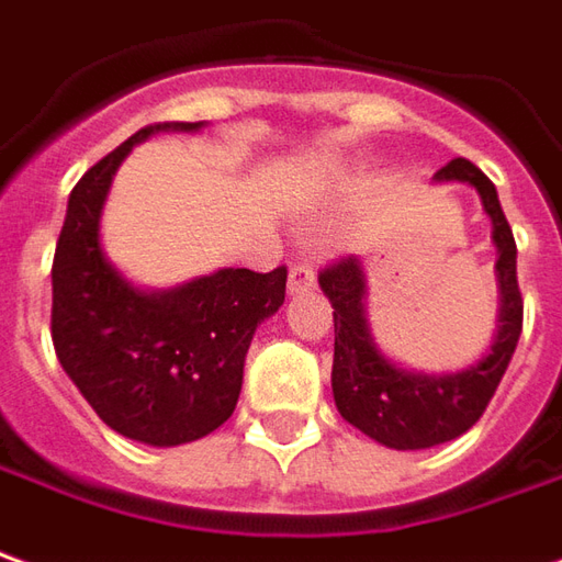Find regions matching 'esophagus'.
Wrapping results in <instances>:
<instances>
[{"mask_svg": "<svg viewBox=\"0 0 562 562\" xmlns=\"http://www.w3.org/2000/svg\"><path fill=\"white\" fill-rule=\"evenodd\" d=\"M313 285H316V270L310 268V265H304V261L292 265V270H289V292L292 294L310 292Z\"/></svg>", "mask_w": 562, "mask_h": 562, "instance_id": "obj_1", "label": "esophagus"}]
</instances>
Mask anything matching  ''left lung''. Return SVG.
I'll list each match as a JSON object with an SVG mask.
<instances>
[{
    "instance_id": "obj_1",
    "label": "left lung",
    "mask_w": 562,
    "mask_h": 562,
    "mask_svg": "<svg viewBox=\"0 0 562 562\" xmlns=\"http://www.w3.org/2000/svg\"><path fill=\"white\" fill-rule=\"evenodd\" d=\"M435 182H465L477 191L484 213L493 222L499 319L496 337L484 359L457 374H417L383 356L376 347L364 310V265L347 255L319 273V285L335 307V364L331 392L340 417L349 426L392 450H426L453 441L481 419L505 368L512 362L520 328L524 297L517 285V246L502 213L496 186L472 160L457 158L435 172Z\"/></svg>"
}]
</instances>
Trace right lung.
<instances>
[{
	"label": "right lung",
	"instance_id": "right-lung-1",
	"mask_svg": "<svg viewBox=\"0 0 562 562\" xmlns=\"http://www.w3.org/2000/svg\"><path fill=\"white\" fill-rule=\"evenodd\" d=\"M200 127L148 124L93 164L69 194L50 268V337L63 371L109 429L151 447L198 441L234 414L255 328L285 301V268H225L143 292L105 258L100 218L121 160L151 133Z\"/></svg>",
	"mask_w": 562,
	"mask_h": 562
}]
</instances>
